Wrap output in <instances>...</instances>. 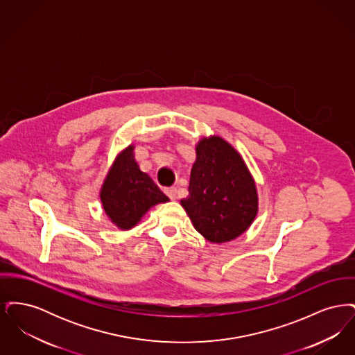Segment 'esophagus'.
I'll use <instances>...</instances> for the list:
<instances>
[{
	"label": "esophagus",
	"mask_w": 355,
	"mask_h": 355,
	"mask_svg": "<svg viewBox=\"0 0 355 355\" xmlns=\"http://www.w3.org/2000/svg\"><path fill=\"white\" fill-rule=\"evenodd\" d=\"M165 194L169 197L170 200H175L177 198V189L175 187H165Z\"/></svg>",
	"instance_id": "34e87169"
}]
</instances>
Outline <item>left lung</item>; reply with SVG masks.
Instances as JSON below:
<instances>
[{
  "instance_id": "1",
  "label": "left lung",
  "mask_w": 355,
  "mask_h": 355,
  "mask_svg": "<svg viewBox=\"0 0 355 355\" xmlns=\"http://www.w3.org/2000/svg\"><path fill=\"white\" fill-rule=\"evenodd\" d=\"M189 196L181 200L196 230L213 243L245 233L258 213V194L243 158L218 135L196 146Z\"/></svg>"
}]
</instances>
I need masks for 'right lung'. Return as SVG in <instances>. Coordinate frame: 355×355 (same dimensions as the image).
Wrapping results in <instances>:
<instances>
[{
	"label": "right lung",
	"mask_w": 355,
	"mask_h": 355,
	"mask_svg": "<svg viewBox=\"0 0 355 355\" xmlns=\"http://www.w3.org/2000/svg\"><path fill=\"white\" fill-rule=\"evenodd\" d=\"M133 150L135 146L129 145L116 157L100 191L105 213L121 230H130L154 205L169 201L139 170Z\"/></svg>",
	"instance_id": "1"
}]
</instances>
